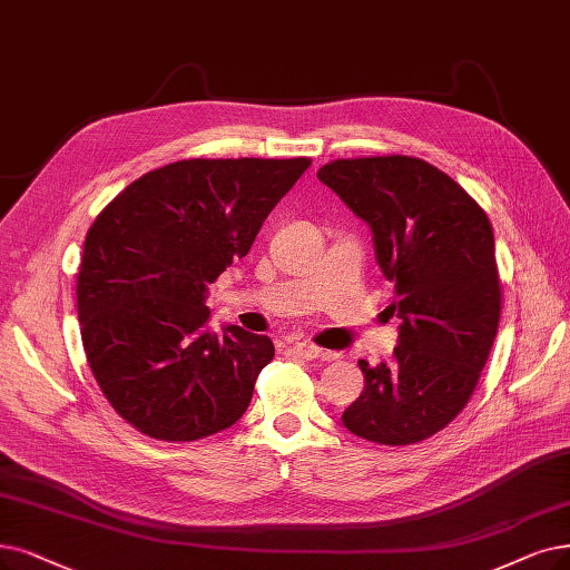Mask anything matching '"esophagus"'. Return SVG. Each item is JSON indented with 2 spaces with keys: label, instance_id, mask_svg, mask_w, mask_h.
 <instances>
[{
  "label": "esophagus",
  "instance_id": "obj_1",
  "mask_svg": "<svg viewBox=\"0 0 570 570\" xmlns=\"http://www.w3.org/2000/svg\"><path fill=\"white\" fill-rule=\"evenodd\" d=\"M294 353H297L299 357H306V360H315V357H330L332 353L330 351H323L321 346L315 344H306V341H302V344H292L289 346Z\"/></svg>",
  "mask_w": 570,
  "mask_h": 570
}]
</instances>
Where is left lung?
<instances>
[{
    "label": "left lung",
    "mask_w": 570,
    "mask_h": 570,
    "mask_svg": "<svg viewBox=\"0 0 570 570\" xmlns=\"http://www.w3.org/2000/svg\"><path fill=\"white\" fill-rule=\"evenodd\" d=\"M317 179L372 229L402 321L391 364L357 362L364 389L341 421L370 442H421L461 414L498 332L489 217L449 175L412 156L338 158Z\"/></svg>",
    "instance_id": "8db88e82"
}]
</instances>
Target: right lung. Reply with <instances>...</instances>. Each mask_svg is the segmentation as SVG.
<instances>
[{
    "label": "right lung",
    "instance_id": "add662e5",
    "mask_svg": "<svg viewBox=\"0 0 570 570\" xmlns=\"http://www.w3.org/2000/svg\"><path fill=\"white\" fill-rule=\"evenodd\" d=\"M311 158H189L128 185L90 226L77 283L83 351L132 428L191 442L234 425L273 341L208 327V285L245 257Z\"/></svg>",
    "mask_w": 570,
    "mask_h": 570
}]
</instances>
